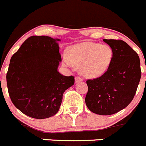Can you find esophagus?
I'll use <instances>...</instances> for the list:
<instances>
[{
    "mask_svg": "<svg viewBox=\"0 0 146 146\" xmlns=\"http://www.w3.org/2000/svg\"><path fill=\"white\" fill-rule=\"evenodd\" d=\"M82 80H83V79H82L81 77H79V76H76V77H75V82H76V83H77V82H82Z\"/></svg>",
    "mask_w": 146,
    "mask_h": 146,
    "instance_id": "1",
    "label": "esophagus"
}]
</instances>
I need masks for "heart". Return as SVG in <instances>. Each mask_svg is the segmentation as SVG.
Returning a JSON list of instances; mask_svg holds the SVG:
<instances>
[{"instance_id": "obj_1", "label": "heart", "mask_w": 146, "mask_h": 146, "mask_svg": "<svg viewBox=\"0 0 146 146\" xmlns=\"http://www.w3.org/2000/svg\"><path fill=\"white\" fill-rule=\"evenodd\" d=\"M113 50L107 44L82 42L69 48L68 56L63 57V64L79 67V72L87 78H96L104 74L113 60Z\"/></svg>"}]
</instances>
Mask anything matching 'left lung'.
Segmentation results:
<instances>
[{
    "instance_id": "8db88e82",
    "label": "left lung",
    "mask_w": 146,
    "mask_h": 146,
    "mask_svg": "<svg viewBox=\"0 0 146 146\" xmlns=\"http://www.w3.org/2000/svg\"><path fill=\"white\" fill-rule=\"evenodd\" d=\"M113 50L111 64L99 77L88 79L85 103L99 115H111L126 107L133 99L141 76V62L136 52L121 40H106Z\"/></svg>"
}]
</instances>
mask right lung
<instances>
[{
	"label": "right lung",
	"instance_id": "obj_1",
	"mask_svg": "<svg viewBox=\"0 0 146 146\" xmlns=\"http://www.w3.org/2000/svg\"><path fill=\"white\" fill-rule=\"evenodd\" d=\"M48 36H31L12 56L6 74L13 104L30 117L43 119L58 112L66 89L74 76H63L57 42Z\"/></svg>",
	"mask_w": 146,
	"mask_h": 146
}]
</instances>
